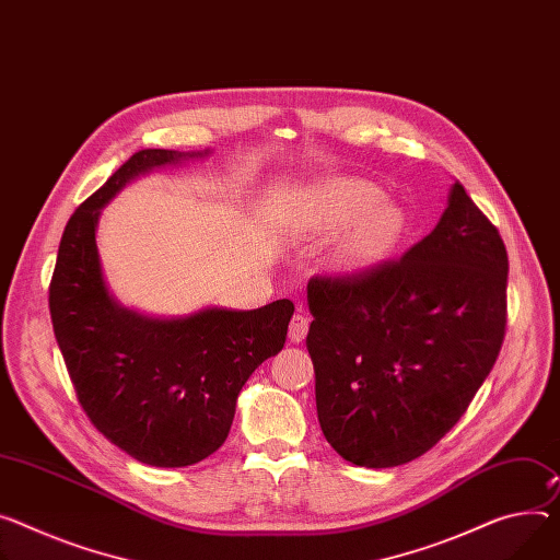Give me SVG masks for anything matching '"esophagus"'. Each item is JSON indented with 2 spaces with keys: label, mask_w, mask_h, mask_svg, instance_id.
<instances>
[{
  "label": "esophagus",
  "mask_w": 560,
  "mask_h": 560,
  "mask_svg": "<svg viewBox=\"0 0 560 560\" xmlns=\"http://www.w3.org/2000/svg\"><path fill=\"white\" fill-rule=\"evenodd\" d=\"M307 331H310V318L303 314V310H298V314L289 323V338L293 342H300V340H305Z\"/></svg>",
  "instance_id": "esophagus-1"
}]
</instances>
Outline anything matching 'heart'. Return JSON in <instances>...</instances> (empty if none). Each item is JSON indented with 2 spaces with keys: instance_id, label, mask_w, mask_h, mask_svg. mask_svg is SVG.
Here are the masks:
<instances>
[{
  "instance_id": "obj_1",
  "label": "heart",
  "mask_w": 560,
  "mask_h": 560,
  "mask_svg": "<svg viewBox=\"0 0 560 560\" xmlns=\"http://www.w3.org/2000/svg\"><path fill=\"white\" fill-rule=\"evenodd\" d=\"M383 192L363 179L334 177L312 192V224L318 233H336L354 222L340 246V265L365 269L388 257L401 242L408 218Z\"/></svg>"
}]
</instances>
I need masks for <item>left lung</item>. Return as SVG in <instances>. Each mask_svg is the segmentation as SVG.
Here are the masks:
<instances>
[{"label": "left lung", "mask_w": 560, "mask_h": 560, "mask_svg": "<svg viewBox=\"0 0 560 560\" xmlns=\"http://www.w3.org/2000/svg\"><path fill=\"white\" fill-rule=\"evenodd\" d=\"M509 257L459 182L442 220L397 260L307 284V350L325 440L357 466L433 448L489 376L506 327Z\"/></svg>", "instance_id": "obj_1"}]
</instances>
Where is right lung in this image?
Wrapping results in <instances>:
<instances>
[{"instance_id": "add662e5", "label": "right lung", "mask_w": 560, "mask_h": 560, "mask_svg": "<svg viewBox=\"0 0 560 560\" xmlns=\"http://www.w3.org/2000/svg\"><path fill=\"white\" fill-rule=\"evenodd\" d=\"M206 154V152H203ZM201 156L141 150L84 199L65 226L49 310L82 410L135 459L177 468L218 451L242 385L284 348L293 303L253 312L203 310L188 318H145L109 295L96 246L101 208L145 172Z\"/></svg>"}]
</instances>
